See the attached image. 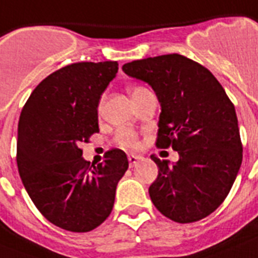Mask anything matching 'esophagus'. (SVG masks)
<instances>
[{
  "label": "esophagus",
  "mask_w": 258,
  "mask_h": 258,
  "mask_svg": "<svg viewBox=\"0 0 258 258\" xmlns=\"http://www.w3.org/2000/svg\"><path fill=\"white\" fill-rule=\"evenodd\" d=\"M127 160H129V165H131V166H136L140 161L144 160V157H141V156H136V154H129V156H127Z\"/></svg>",
  "instance_id": "1"
}]
</instances>
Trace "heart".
I'll list each match as a JSON object with an SVG mask.
<instances>
[{"label":"heart","mask_w":258,"mask_h":258,"mask_svg":"<svg viewBox=\"0 0 258 258\" xmlns=\"http://www.w3.org/2000/svg\"><path fill=\"white\" fill-rule=\"evenodd\" d=\"M140 89H142L141 86H132L131 88V94L139 92ZM116 144L121 148H125V149H137L140 146L139 137L136 136L135 132L129 131V129H122L119 131L116 136Z\"/></svg>","instance_id":"1"}]
</instances>
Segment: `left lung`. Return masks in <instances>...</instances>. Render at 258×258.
Here are the masks:
<instances>
[{
    "label": "left lung",
    "instance_id": "8db88e82",
    "mask_svg": "<svg viewBox=\"0 0 258 258\" xmlns=\"http://www.w3.org/2000/svg\"><path fill=\"white\" fill-rule=\"evenodd\" d=\"M122 71L153 88L161 104L156 145L180 154L173 165L150 156L158 166L152 203L180 224L207 217L224 203L242 162L233 102L207 68L177 53L132 61Z\"/></svg>",
    "mask_w": 258,
    "mask_h": 258
}]
</instances>
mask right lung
I'll return each mask as SVG.
<instances>
[{"instance_id":"right-lung-1","label":"right lung","mask_w":258,"mask_h":258,"mask_svg":"<svg viewBox=\"0 0 258 258\" xmlns=\"http://www.w3.org/2000/svg\"><path fill=\"white\" fill-rule=\"evenodd\" d=\"M117 71V61L71 63L42 80L22 108L18 173L37 209L61 229L84 233L101 225L129 166L121 149L90 166L80 148L100 132L98 102Z\"/></svg>"}]
</instances>
